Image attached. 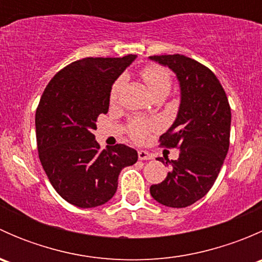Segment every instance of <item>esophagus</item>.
<instances>
[{
    "mask_svg": "<svg viewBox=\"0 0 262 262\" xmlns=\"http://www.w3.org/2000/svg\"><path fill=\"white\" fill-rule=\"evenodd\" d=\"M138 158L142 161H147V160H152L153 156L150 155V153H148L147 150L142 149V150H138Z\"/></svg>",
    "mask_w": 262,
    "mask_h": 262,
    "instance_id": "1",
    "label": "esophagus"
}]
</instances>
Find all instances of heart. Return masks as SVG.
<instances>
[{
	"instance_id": "b5f03b06",
	"label": "heart",
	"mask_w": 262,
	"mask_h": 262,
	"mask_svg": "<svg viewBox=\"0 0 262 262\" xmlns=\"http://www.w3.org/2000/svg\"><path fill=\"white\" fill-rule=\"evenodd\" d=\"M141 75L153 95H157L160 92H167L168 94L171 84H172V76L167 68L158 64H150L142 70ZM121 83H123V77H119L112 86V90H110V101L112 102H114L118 97ZM155 128V124L137 119L130 123L129 130H130V136L134 141L143 142L148 137L149 132Z\"/></svg>"
}]
</instances>
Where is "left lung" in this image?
Instances as JSON below:
<instances>
[{"mask_svg":"<svg viewBox=\"0 0 262 262\" xmlns=\"http://www.w3.org/2000/svg\"><path fill=\"white\" fill-rule=\"evenodd\" d=\"M149 59L175 73L181 92L178 116L160 137L161 146L178 147L180 155L178 160L166 161L170 172L149 191L166 207H189L202 199L218 178L229 148L231 107L221 82L202 63L181 54L152 55ZM158 161L163 162V158Z\"/></svg>","mask_w":262,"mask_h":262,"instance_id":"8db88e82","label":"left lung"}]
</instances>
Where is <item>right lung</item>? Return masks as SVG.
I'll list each match as a JSON object with an SVG mask.
<instances>
[{
  "label": "right lung",
  "instance_id": "1",
  "mask_svg": "<svg viewBox=\"0 0 262 262\" xmlns=\"http://www.w3.org/2000/svg\"><path fill=\"white\" fill-rule=\"evenodd\" d=\"M136 59L83 58L49 81L35 114L41 166L55 191L78 208L105 204L118 189L120 171L138 160L134 148L116 144L100 149L94 130L109 110L110 90Z\"/></svg>",
  "mask_w": 262,
  "mask_h": 262
}]
</instances>
